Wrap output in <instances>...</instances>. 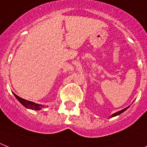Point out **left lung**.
<instances>
[{
  "mask_svg": "<svg viewBox=\"0 0 147 147\" xmlns=\"http://www.w3.org/2000/svg\"><path fill=\"white\" fill-rule=\"evenodd\" d=\"M130 106H128V107H125V108H124V109H123V110H120V111H118V112H117V113H114V114H113L111 115V116H110V118H113V117H115V116H117V115H120V114H121V113H123L124 111H125V110H126L128 108V107H129Z\"/></svg>",
  "mask_w": 147,
  "mask_h": 147,
  "instance_id": "left-lung-1",
  "label": "left lung"
}]
</instances>
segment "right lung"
Returning a JSON list of instances; mask_svg holds the SVG:
<instances>
[{
    "label": "right lung",
    "instance_id": "add662e5",
    "mask_svg": "<svg viewBox=\"0 0 147 147\" xmlns=\"http://www.w3.org/2000/svg\"><path fill=\"white\" fill-rule=\"evenodd\" d=\"M14 96L16 97V98L19 100V102L21 104L23 105L26 108H29L31 109V110H41L42 107H44V105H42L40 104H37V103H34L33 102H31V101H28V100H24V99H22L21 97H19V96H17L16 94H15L13 93Z\"/></svg>",
    "mask_w": 147,
    "mask_h": 147
}]
</instances>
